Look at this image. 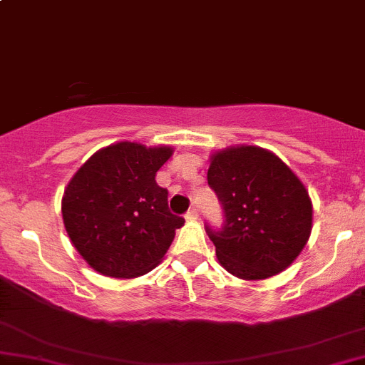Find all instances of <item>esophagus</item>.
Wrapping results in <instances>:
<instances>
[{
	"label": "esophagus",
	"mask_w": 365,
	"mask_h": 365,
	"mask_svg": "<svg viewBox=\"0 0 365 365\" xmlns=\"http://www.w3.org/2000/svg\"><path fill=\"white\" fill-rule=\"evenodd\" d=\"M197 215H200V213H197V210H196V208H190L189 212L185 213V219H187V220H196Z\"/></svg>",
	"instance_id": "34e87169"
}]
</instances>
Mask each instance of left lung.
<instances>
[{"mask_svg": "<svg viewBox=\"0 0 365 365\" xmlns=\"http://www.w3.org/2000/svg\"><path fill=\"white\" fill-rule=\"evenodd\" d=\"M208 185L222 205L224 224L220 230L205 227L230 274L268 279L297 259L311 235L312 203L277 155L259 146L213 153Z\"/></svg>", "mask_w": 365, "mask_h": 365, "instance_id": "obj_1", "label": "left lung"}]
</instances>
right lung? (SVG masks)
Masks as SVG:
<instances>
[{
    "mask_svg": "<svg viewBox=\"0 0 365 365\" xmlns=\"http://www.w3.org/2000/svg\"><path fill=\"white\" fill-rule=\"evenodd\" d=\"M171 146L146 148L121 141L90 157L61 200L68 238L102 275L130 279L153 270L168 252L183 217L168 208V190L155 175Z\"/></svg>",
    "mask_w": 365,
    "mask_h": 365,
    "instance_id": "right-lung-1",
    "label": "right lung"
}]
</instances>
